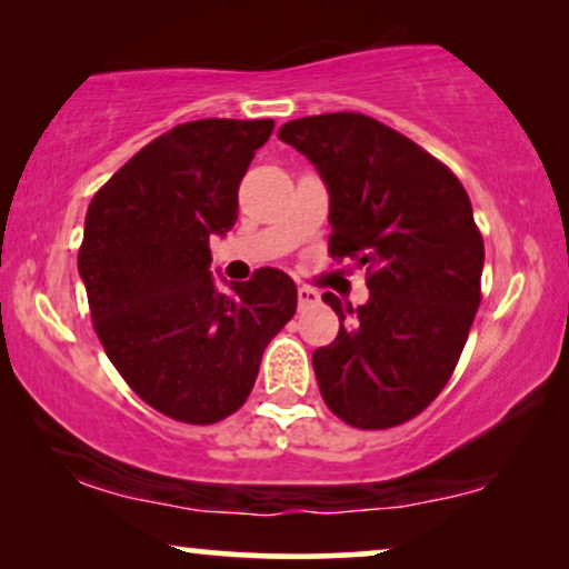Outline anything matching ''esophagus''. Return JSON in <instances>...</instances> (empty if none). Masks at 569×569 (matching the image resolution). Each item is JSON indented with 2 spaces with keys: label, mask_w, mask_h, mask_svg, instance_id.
Returning a JSON list of instances; mask_svg holds the SVG:
<instances>
[{
  "label": "esophagus",
  "mask_w": 569,
  "mask_h": 569,
  "mask_svg": "<svg viewBox=\"0 0 569 569\" xmlns=\"http://www.w3.org/2000/svg\"><path fill=\"white\" fill-rule=\"evenodd\" d=\"M318 300H321V295H318L316 290H310V287H298V306H300V310L316 306Z\"/></svg>",
  "instance_id": "esophagus-1"
}]
</instances>
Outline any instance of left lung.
Returning <instances> with one entry per match:
<instances>
[{"mask_svg":"<svg viewBox=\"0 0 569 569\" xmlns=\"http://www.w3.org/2000/svg\"><path fill=\"white\" fill-rule=\"evenodd\" d=\"M279 139L329 191V251L368 269L370 298L337 310L313 352L321 396L360 430H386L432 403L453 376L481 300L485 240L469 193L430 152L362 113L295 119Z\"/></svg>","mask_w":569,"mask_h":569,"instance_id":"obj_1","label":"left lung"}]
</instances>
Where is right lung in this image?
Masks as SVG:
<instances>
[{"mask_svg": "<svg viewBox=\"0 0 569 569\" xmlns=\"http://www.w3.org/2000/svg\"><path fill=\"white\" fill-rule=\"evenodd\" d=\"M274 121L201 119L142 147L92 197L77 269L108 360L139 399L186 425L243 407L261 355L298 308L284 271L220 290L209 238L238 220V186ZM228 282V279H222Z\"/></svg>", "mask_w": 569, "mask_h": 569, "instance_id": "obj_1", "label": "right lung"}]
</instances>
